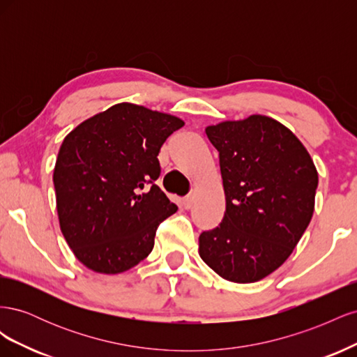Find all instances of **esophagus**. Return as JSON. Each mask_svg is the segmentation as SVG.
Wrapping results in <instances>:
<instances>
[{
  "label": "esophagus",
  "instance_id": "1",
  "mask_svg": "<svg viewBox=\"0 0 357 357\" xmlns=\"http://www.w3.org/2000/svg\"><path fill=\"white\" fill-rule=\"evenodd\" d=\"M192 205H193V198L192 197H186L185 199H183V207L185 208H192Z\"/></svg>",
  "mask_w": 357,
  "mask_h": 357
}]
</instances>
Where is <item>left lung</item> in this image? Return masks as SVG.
Here are the masks:
<instances>
[{
	"label": "left lung",
	"mask_w": 357,
	"mask_h": 357,
	"mask_svg": "<svg viewBox=\"0 0 357 357\" xmlns=\"http://www.w3.org/2000/svg\"><path fill=\"white\" fill-rule=\"evenodd\" d=\"M218 149L226 210L199 235V256L234 283H255L282 266L314 211L319 176L305 146L273 117L252 114L205 128Z\"/></svg>",
	"instance_id": "1"
}]
</instances>
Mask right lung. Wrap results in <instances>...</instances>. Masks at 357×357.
<instances>
[{
	"mask_svg": "<svg viewBox=\"0 0 357 357\" xmlns=\"http://www.w3.org/2000/svg\"><path fill=\"white\" fill-rule=\"evenodd\" d=\"M185 122L121 102L63 138L53 169L58 219L74 256L100 274H121L150 255L158 225L177 211L155 185L158 155Z\"/></svg>",
	"mask_w": 357,
	"mask_h": 357,
	"instance_id": "1",
	"label": "right lung"
}]
</instances>
